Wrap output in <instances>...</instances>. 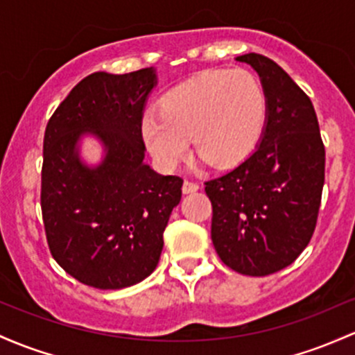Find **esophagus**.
Wrapping results in <instances>:
<instances>
[{
    "instance_id": "34e87169",
    "label": "esophagus",
    "mask_w": 355,
    "mask_h": 355,
    "mask_svg": "<svg viewBox=\"0 0 355 355\" xmlns=\"http://www.w3.org/2000/svg\"><path fill=\"white\" fill-rule=\"evenodd\" d=\"M198 187H200V185L196 184V182L185 180L184 182V187H182V190H184V193H192V192H197Z\"/></svg>"
}]
</instances>
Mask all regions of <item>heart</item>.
<instances>
[{"label":"heart","mask_w":355,"mask_h":355,"mask_svg":"<svg viewBox=\"0 0 355 355\" xmlns=\"http://www.w3.org/2000/svg\"><path fill=\"white\" fill-rule=\"evenodd\" d=\"M266 99L246 70L204 72L175 85L159 99V111L141 116V138L150 155L171 170L193 151L217 168L243 162L258 145Z\"/></svg>","instance_id":"b5f03b06"}]
</instances>
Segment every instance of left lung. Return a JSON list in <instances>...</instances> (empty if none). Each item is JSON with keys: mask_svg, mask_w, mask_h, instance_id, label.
Instances as JSON below:
<instances>
[{"mask_svg": "<svg viewBox=\"0 0 355 355\" xmlns=\"http://www.w3.org/2000/svg\"><path fill=\"white\" fill-rule=\"evenodd\" d=\"M259 76L266 121L246 159L205 182L212 202L214 248L231 270L248 276L276 272L302 254L317 224L323 148L310 97L271 58L236 57Z\"/></svg>", "mask_w": 355, "mask_h": 355, "instance_id": "8db88e82", "label": "left lung"}]
</instances>
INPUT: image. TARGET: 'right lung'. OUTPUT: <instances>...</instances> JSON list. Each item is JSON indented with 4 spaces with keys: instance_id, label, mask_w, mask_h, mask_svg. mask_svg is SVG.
I'll return each instance as SVG.
<instances>
[{
    "instance_id": "right-lung-1",
    "label": "right lung",
    "mask_w": 355,
    "mask_h": 355,
    "mask_svg": "<svg viewBox=\"0 0 355 355\" xmlns=\"http://www.w3.org/2000/svg\"><path fill=\"white\" fill-rule=\"evenodd\" d=\"M157 69L84 77L45 130L42 214L53 259L84 285L121 290L157 268L182 180L145 163L141 116ZM98 141L89 162L83 139Z\"/></svg>"
}]
</instances>
